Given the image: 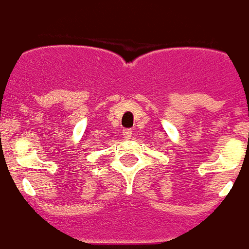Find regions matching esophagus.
<instances>
[{
  "label": "esophagus",
  "instance_id": "esophagus-1",
  "mask_svg": "<svg viewBox=\"0 0 249 249\" xmlns=\"http://www.w3.org/2000/svg\"><path fill=\"white\" fill-rule=\"evenodd\" d=\"M123 136H124V139H131V136H132V131L131 130H123Z\"/></svg>",
  "mask_w": 249,
  "mask_h": 249
}]
</instances>
